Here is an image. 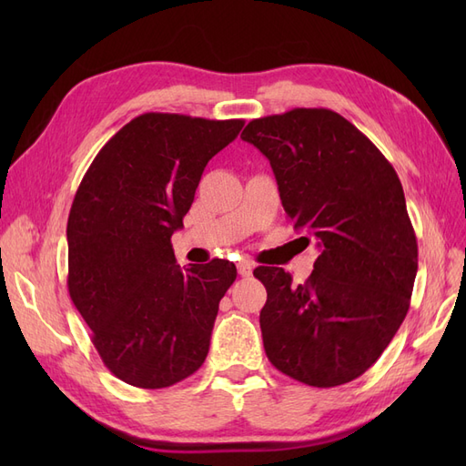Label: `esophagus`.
<instances>
[{"instance_id": "34e87169", "label": "esophagus", "mask_w": 466, "mask_h": 466, "mask_svg": "<svg viewBox=\"0 0 466 466\" xmlns=\"http://www.w3.org/2000/svg\"><path fill=\"white\" fill-rule=\"evenodd\" d=\"M237 270H238V274L247 278V276L252 274V270H255V262H252L250 258H243L241 262L237 264Z\"/></svg>"}]
</instances>
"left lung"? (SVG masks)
Here are the masks:
<instances>
[{"instance_id": "obj_1", "label": "left lung", "mask_w": 466, "mask_h": 466, "mask_svg": "<svg viewBox=\"0 0 466 466\" xmlns=\"http://www.w3.org/2000/svg\"><path fill=\"white\" fill-rule=\"evenodd\" d=\"M270 161L281 206L319 257L305 284L258 266L260 330L276 370L311 387L350 383L383 354L410 307L418 243L397 171L368 136L329 108L247 124Z\"/></svg>"}]
</instances>
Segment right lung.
<instances>
[{"instance_id":"add662e5","label":"right lung","mask_w":466,"mask_h":466,"mask_svg":"<svg viewBox=\"0 0 466 466\" xmlns=\"http://www.w3.org/2000/svg\"><path fill=\"white\" fill-rule=\"evenodd\" d=\"M243 120L146 112L112 136L83 177L67 219V289L112 375L163 389L200 370L219 301L237 278L229 260H175L208 161Z\"/></svg>"}]
</instances>
